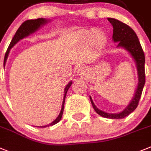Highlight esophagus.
<instances>
[{
    "label": "esophagus",
    "instance_id": "34e87169",
    "mask_svg": "<svg viewBox=\"0 0 151 151\" xmlns=\"http://www.w3.org/2000/svg\"><path fill=\"white\" fill-rule=\"evenodd\" d=\"M77 73H78V75H80V76H84V75H86L87 73V69H86V67H80L77 70Z\"/></svg>",
    "mask_w": 151,
    "mask_h": 151
}]
</instances>
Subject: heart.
<instances>
[{
    "label": "heart",
    "instance_id": "1",
    "mask_svg": "<svg viewBox=\"0 0 151 151\" xmlns=\"http://www.w3.org/2000/svg\"><path fill=\"white\" fill-rule=\"evenodd\" d=\"M81 34L84 38L87 39L88 40L92 39L95 45L98 47H101L104 46L106 41V37L103 32L99 29H83L81 31Z\"/></svg>",
    "mask_w": 151,
    "mask_h": 151
}]
</instances>
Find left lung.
<instances>
[{
	"instance_id": "obj_1",
	"label": "left lung",
	"mask_w": 151,
	"mask_h": 151,
	"mask_svg": "<svg viewBox=\"0 0 151 151\" xmlns=\"http://www.w3.org/2000/svg\"><path fill=\"white\" fill-rule=\"evenodd\" d=\"M113 27L112 40L114 42H118V48H123L129 52L131 57L134 60L137 66V76H138V83L137 88L135 90L133 99L130 101L125 109L122 111L118 113H107L100 110L95 106L91 96H89L90 101L93 107L94 110L99 115L104 118L110 119H122L129 115L131 112L136 109L138 105L139 100L142 94L143 88L145 84V71H144V63H145V56L144 51L140 46V41L137 38V34L133 29L127 24H124L119 20L114 18H108Z\"/></svg>"
}]
</instances>
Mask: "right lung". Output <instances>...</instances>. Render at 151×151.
<instances>
[{"label": "right lung", "instance_id": "add662e5", "mask_svg": "<svg viewBox=\"0 0 151 151\" xmlns=\"http://www.w3.org/2000/svg\"><path fill=\"white\" fill-rule=\"evenodd\" d=\"M50 21V20H46L45 18H38V19H36V20H26L25 22H24V23L21 24V26H20V27L18 28L17 30L15 35L14 36L11 43L9 45V47L8 49H7V52L5 53L4 60V67H5L6 62H7L9 53H10V51H11V48H12L13 46H14V45L17 44V43L20 40H22V39L25 38V37H28V36H29L30 34H33V33H35V32L37 31L40 28L42 27V26L46 25V24H48ZM72 83H73V82L70 81V82L67 84V86L65 87V89H64V97H63V104H62V109L61 111H60V114L58 115L57 118L54 120L53 122H51V123L49 124H47V125L38 126V127H49V126H52L54 125V124H57L58 122L61 120L62 116H63V110H64V104H65V96H66L67 91H68V89H69V87L71 86Z\"/></svg>", "mask_w": 151, "mask_h": 151}]
</instances>
